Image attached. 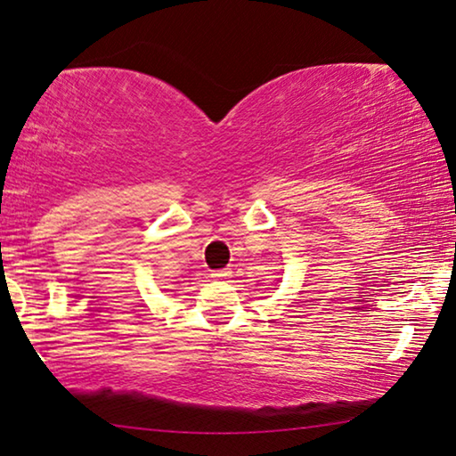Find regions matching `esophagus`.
<instances>
[{"instance_id": "1", "label": "esophagus", "mask_w": 456, "mask_h": 456, "mask_svg": "<svg viewBox=\"0 0 456 456\" xmlns=\"http://www.w3.org/2000/svg\"><path fill=\"white\" fill-rule=\"evenodd\" d=\"M231 274V272L225 268V270H215L213 272V278H216V281H225V278Z\"/></svg>"}]
</instances>
